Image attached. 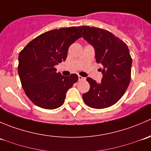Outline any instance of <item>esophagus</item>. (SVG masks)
<instances>
[{"label": "esophagus", "instance_id": "esophagus-1", "mask_svg": "<svg viewBox=\"0 0 151 151\" xmlns=\"http://www.w3.org/2000/svg\"><path fill=\"white\" fill-rule=\"evenodd\" d=\"M78 78H79V81H82V80H85V77H82V76H80V75L78 76Z\"/></svg>", "mask_w": 151, "mask_h": 151}]
</instances>
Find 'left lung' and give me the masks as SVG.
Masks as SVG:
<instances>
[{
    "label": "left lung",
    "instance_id": "1",
    "mask_svg": "<svg viewBox=\"0 0 151 151\" xmlns=\"http://www.w3.org/2000/svg\"><path fill=\"white\" fill-rule=\"evenodd\" d=\"M83 38L95 49L96 61L101 63V83L88 77V92L83 99L88 106L104 109L118 102L126 92L131 80L132 59L124 42L109 31L89 26H79Z\"/></svg>",
    "mask_w": 151,
    "mask_h": 151
}]
</instances>
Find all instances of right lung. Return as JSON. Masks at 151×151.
Instances as JSON below:
<instances>
[{"mask_svg": "<svg viewBox=\"0 0 151 151\" xmlns=\"http://www.w3.org/2000/svg\"><path fill=\"white\" fill-rule=\"evenodd\" d=\"M80 37L77 27L50 30L33 39L19 52L21 84L36 106L53 109L64 103L67 91L77 83L78 76L64 77L56 72L55 66L66 60L68 47Z\"/></svg>", "mask_w": 151, "mask_h": 151, "instance_id": "1", "label": "right lung"}]
</instances>
